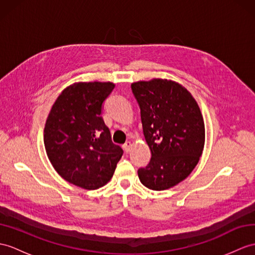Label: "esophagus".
Returning <instances> with one entry per match:
<instances>
[{"mask_svg":"<svg viewBox=\"0 0 255 255\" xmlns=\"http://www.w3.org/2000/svg\"><path fill=\"white\" fill-rule=\"evenodd\" d=\"M124 149H125V151L128 153V152H130V150H131V147H132V143L130 141H127L125 144H124Z\"/></svg>","mask_w":255,"mask_h":255,"instance_id":"34e87169","label":"esophagus"}]
</instances>
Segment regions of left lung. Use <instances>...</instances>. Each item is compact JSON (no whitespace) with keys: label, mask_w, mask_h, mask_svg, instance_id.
Returning a JSON list of instances; mask_svg holds the SVG:
<instances>
[{"label":"left lung","mask_w":255,"mask_h":255,"mask_svg":"<svg viewBox=\"0 0 255 255\" xmlns=\"http://www.w3.org/2000/svg\"><path fill=\"white\" fill-rule=\"evenodd\" d=\"M151 161L138 170L142 185L155 191L174 187L191 174L202 155L205 127L197 101L173 80L131 84Z\"/></svg>","instance_id":"left-lung-1"}]
</instances>
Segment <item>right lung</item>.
I'll use <instances>...</instances> for the list:
<instances>
[{"label":"right lung","instance_id":"right-lung-1","mask_svg":"<svg viewBox=\"0 0 255 255\" xmlns=\"http://www.w3.org/2000/svg\"><path fill=\"white\" fill-rule=\"evenodd\" d=\"M114 87L110 81L75 82L57 97L45 122L44 146L53 167L87 190L106 185L123 155L101 116Z\"/></svg>","mask_w":255,"mask_h":255}]
</instances>
